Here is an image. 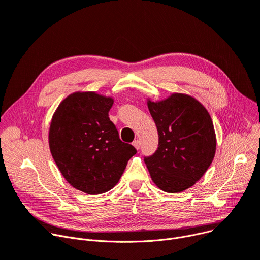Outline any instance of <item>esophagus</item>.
<instances>
[{"label": "esophagus", "mask_w": 260, "mask_h": 260, "mask_svg": "<svg viewBox=\"0 0 260 260\" xmlns=\"http://www.w3.org/2000/svg\"><path fill=\"white\" fill-rule=\"evenodd\" d=\"M133 147L136 149V150H139L140 149V141L138 139H135L133 142H132Z\"/></svg>", "instance_id": "esophagus-1"}]
</instances>
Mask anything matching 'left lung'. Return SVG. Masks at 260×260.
Masks as SVG:
<instances>
[{
    "mask_svg": "<svg viewBox=\"0 0 260 260\" xmlns=\"http://www.w3.org/2000/svg\"><path fill=\"white\" fill-rule=\"evenodd\" d=\"M147 103L159 135L157 151L145 158L151 178L167 193L183 192L203 178L214 160L217 140L211 115L182 93Z\"/></svg>",
    "mask_w": 260,
    "mask_h": 260,
    "instance_id": "8db88e82",
    "label": "left lung"
}]
</instances>
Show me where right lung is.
<instances>
[{
    "label": "right lung",
    "instance_id": "obj_1",
    "mask_svg": "<svg viewBox=\"0 0 260 260\" xmlns=\"http://www.w3.org/2000/svg\"><path fill=\"white\" fill-rule=\"evenodd\" d=\"M112 104L111 97L75 92L57 106L50 122L51 156L65 180L86 194L112 189L136 154L108 118Z\"/></svg>",
    "mask_w": 260,
    "mask_h": 260
}]
</instances>
